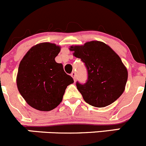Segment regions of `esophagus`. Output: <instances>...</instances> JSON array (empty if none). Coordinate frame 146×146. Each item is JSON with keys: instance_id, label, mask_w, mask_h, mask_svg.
<instances>
[{"instance_id": "1", "label": "esophagus", "mask_w": 146, "mask_h": 146, "mask_svg": "<svg viewBox=\"0 0 146 146\" xmlns=\"http://www.w3.org/2000/svg\"><path fill=\"white\" fill-rule=\"evenodd\" d=\"M71 76H72V77L73 78L74 81L75 82V79H76V73H75L74 72H72V74H71Z\"/></svg>"}]
</instances>
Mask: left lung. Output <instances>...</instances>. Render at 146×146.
<instances>
[{"label":"left lung","instance_id":"1","mask_svg":"<svg viewBox=\"0 0 146 146\" xmlns=\"http://www.w3.org/2000/svg\"><path fill=\"white\" fill-rule=\"evenodd\" d=\"M73 55L85 63L88 80L76 87L86 103L105 107L119 99L125 90L128 70L120 57L108 44L100 41L87 42L70 47Z\"/></svg>","mask_w":146,"mask_h":146}]
</instances>
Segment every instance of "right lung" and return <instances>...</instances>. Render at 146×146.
I'll use <instances>...</instances> for the list:
<instances>
[{
    "label": "right lung",
    "instance_id": "1",
    "mask_svg": "<svg viewBox=\"0 0 146 146\" xmlns=\"http://www.w3.org/2000/svg\"><path fill=\"white\" fill-rule=\"evenodd\" d=\"M61 47L42 42L27 51L21 61L16 83L21 96L31 107L49 111L62 102L65 89L74 83L72 77L55 61Z\"/></svg>",
    "mask_w": 146,
    "mask_h": 146
}]
</instances>
